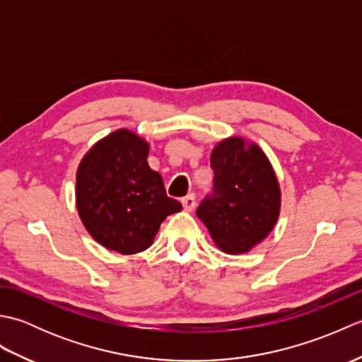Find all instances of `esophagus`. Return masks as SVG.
Instances as JSON below:
<instances>
[{"mask_svg": "<svg viewBox=\"0 0 362 362\" xmlns=\"http://www.w3.org/2000/svg\"><path fill=\"white\" fill-rule=\"evenodd\" d=\"M182 205H183V210H185V211H193L194 206H196V196L188 194L187 197H183Z\"/></svg>", "mask_w": 362, "mask_h": 362, "instance_id": "esophagus-1", "label": "esophagus"}]
</instances>
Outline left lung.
<instances>
[{
  "mask_svg": "<svg viewBox=\"0 0 362 362\" xmlns=\"http://www.w3.org/2000/svg\"><path fill=\"white\" fill-rule=\"evenodd\" d=\"M214 197L197 209L213 243L228 255L247 253L271 235L281 210L274 166L257 143L227 136L210 156Z\"/></svg>",
  "mask_w": 362,
  "mask_h": 362,
  "instance_id": "1",
  "label": "left lung"
}]
</instances>
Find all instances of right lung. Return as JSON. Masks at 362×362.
<instances>
[{"label":"right lung","mask_w":362,"mask_h":362,"mask_svg":"<svg viewBox=\"0 0 362 362\" xmlns=\"http://www.w3.org/2000/svg\"><path fill=\"white\" fill-rule=\"evenodd\" d=\"M148 156L144 138L118 129L91 146L76 171V209L83 227L103 247L121 255L151 247L161 222L182 210L166 196Z\"/></svg>","instance_id":"right-lung-1"}]
</instances>
